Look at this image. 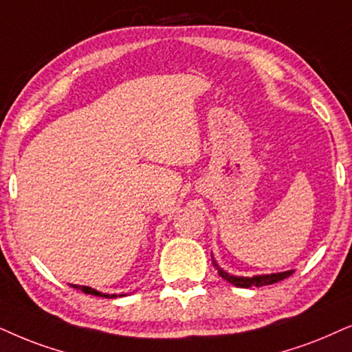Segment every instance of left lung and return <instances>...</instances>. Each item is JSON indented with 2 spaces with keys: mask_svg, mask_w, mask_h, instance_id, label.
I'll return each instance as SVG.
<instances>
[{
  "mask_svg": "<svg viewBox=\"0 0 352 352\" xmlns=\"http://www.w3.org/2000/svg\"><path fill=\"white\" fill-rule=\"evenodd\" d=\"M212 256V255H211ZM212 266H216L217 273H219L221 278H224L226 281H229L230 284L237 287H260V286H266V284H274L278 281H283L291 276L294 271H283V273H273V274H260V276H252V278H243V276H232L229 273H226L224 270L219 268V265L216 263V260L212 258Z\"/></svg>",
  "mask_w": 352,
  "mask_h": 352,
  "instance_id": "1",
  "label": "left lung"
}]
</instances>
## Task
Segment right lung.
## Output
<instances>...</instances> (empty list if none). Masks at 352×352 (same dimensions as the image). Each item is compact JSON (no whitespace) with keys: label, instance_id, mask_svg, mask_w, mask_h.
I'll return each mask as SVG.
<instances>
[{"label":"right lung","instance_id":"add662e5","mask_svg":"<svg viewBox=\"0 0 352 352\" xmlns=\"http://www.w3.org/2000/svg\"><path fill=\"white\" fill-rule=\"evenodd\" d=\"M71 287L74 289H81L84 294H91V296H99V297H105V299H113V297H117V294H104V292H99L96 291V289L89 287V286H79V284H69ZM124 296V294H123Z\"/></svg>","mask_w":352,"mask_h":352}]
</instances>
